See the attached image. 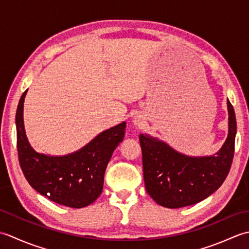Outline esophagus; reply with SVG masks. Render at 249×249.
I'll return each mask as SVG.
<instances>
[{
	"mask_svg": "<svg viewBox=\"0 0 249 249\" xmlns=\"http://www.w3.org/2000/svg\"><path fill=\"white\" fill-rule=\"evenodd\" d=\"M134 123L140 127V126H142V124H143V119L140 118V116H136V118H134Z\"/></svg>",
	"mask_w": 249,
	"mask_h": 249,
	"instance_id": "esophagus-1",
	"label": "esophagus"
}]
</instances>
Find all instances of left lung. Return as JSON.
I'll list each match as a JSON object with an SVG mask.
<instances>
[{"instance_id": "1", "label": "left lung", "mask_w": 249, "mask_h": 249, "mask_svg": "<svg viewBox=\"0 0 249 249\" xmlns=\"http://www.w3.org/2000/svg\"><path fill=\"white\" fill-rule=\"evenodd\" d=\"M229 134L215 156L187 157L165 142L141 134L142 166L146 192L161 206L183 208L200 202L220 187L234 156L236 120L233 106L227 102Z\"/></svg>"}]
</instances>
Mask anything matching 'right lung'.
Returning <instances> with one entry per match:
<instances>
[{
    "label": "right lung",
    "instance_id": "obj_1",
    "mask_svg": "<svg viewBox=\"0 0 249 249\" xmlns=\"http://www.w3.org/2000/svg\"><path fill=\"white\" fill-rule=\"evenodd\" d=\"M21 96L17 113V150L19 163L26 181L36 192L49 200L73 209L93 203L103 192L106 168L115 147L123 141L126 123L98 135L80 151L54 157L36 153L28 142L23 126Z\"/></svg>",
    "mask_w": 249,
    "mask_h": 249
}]
</instances>
